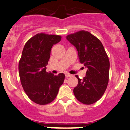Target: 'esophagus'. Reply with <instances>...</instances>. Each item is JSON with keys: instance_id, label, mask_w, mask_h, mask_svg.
<instances>
[{"instance_id": "esophagus-1", "label": "esophagus", "mask_w": 130, "mask_h": 130, "mask_svg": "<svg viewBox=\"0 0 130 130\" xmlns=\"http://www.w3.org/2000/svg\"><path fill=\"white\" fill-rule=\"evenodd\" d=\"M65 76L66 77H71V76H72V74H69V73H65Z\"/></svg>"}]
</instances>
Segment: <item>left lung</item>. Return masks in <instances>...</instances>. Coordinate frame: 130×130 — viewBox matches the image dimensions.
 <instances>
[{"mask_svg":"<svg viewBox=\"0 0 130 130\" xmlns=\"http://www.w3.org/2000/svg\"><path fill=\"white\" fill-rule=\"evenodd\" d=\"M67 40L76 48L80 62L87 68L86 76L79 78L73 89L76 98L82 103L91 104L103 96L109 81V60L101 41L87 31L67 35Z\"/></svg>","mask_w":130,"mask_h":130,"instance_id":"left-lung-1","label":"left lung"}]
</instances>
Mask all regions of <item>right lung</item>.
<instances>
[{
    "mask_svg": "<svg viewBox=\"0 0 130 130\" xmlns=\"http://www.w3.org/2000/svg\"><path fill=\"white\" fill-rule=\"evenodd\" d=\"M59 35L38 34L24 47L18 69L21 83L30 99L44 105L52 102L63 83L65 74L46 72V66L53 45L60 42Z\"/></svg>",
    "mask_w": 130,
    "mask_h": 130,
    "instance_id": "right-lung-1",
    "label": "right lung"
}]
</instances>
